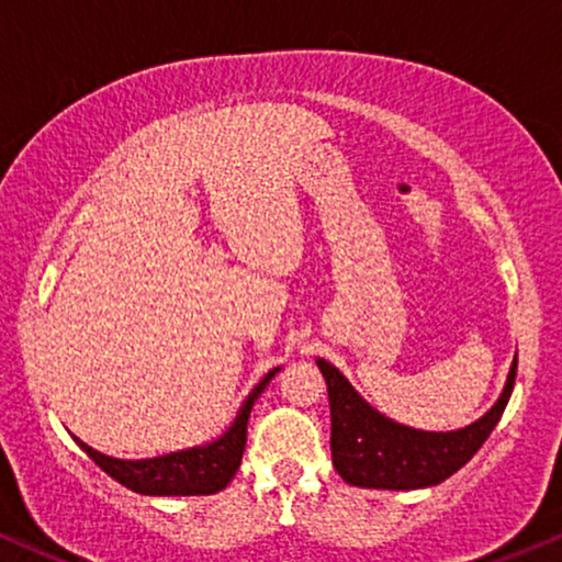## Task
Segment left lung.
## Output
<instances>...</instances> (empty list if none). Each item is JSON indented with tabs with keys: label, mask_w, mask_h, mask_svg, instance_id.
<instances>
[{
	"label": "left lung",
	"mask_w": 562,
	"mask_h": 562,
	"mask_svg": "<svg viewBox=\"0 0 562 562\" xmlns=\"http://www.w3.org/2000/svg\"><path fill=\"white\" fill-rule=\"evenodd\" d=\"M331 407V461L355 487L420 490L440 485L470 461L498 425L516 381V358L506 386L480 420L459 430H417L371 407L339 368L318 358Z\"/></svg>",
	"instance_id": "1"
}]
</instances>
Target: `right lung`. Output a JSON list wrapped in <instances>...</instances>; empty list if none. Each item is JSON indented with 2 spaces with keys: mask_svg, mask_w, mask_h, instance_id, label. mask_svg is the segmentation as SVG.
<instances>
[{
  "mask_svg": "<svg viewBox=\"0 0 562 562\" xmlns=\"http://www.w3.org/2000/svg\"><path fill=\"white\" fill-rule=\"evenodd\" d=\"M280 371L282 368H272L248 392L236 417L228 425V430L215 440H210V443L170 451L153 459H116L90 449L80 438H72L109 477L116 480L119 485L134 490V493L155 495V498L158 495H215L220 490L228 487V482L236 477L240 459H244L246 425L248 417H251L254 402L259 400L261 392L269 386V381L274 379V373Z\"/></svg>",
  "mask_w": 562,
  "mask_h": 562,
  "instance_id": "right-lung-1",
  "label": "right lung"
}]
</instances>
